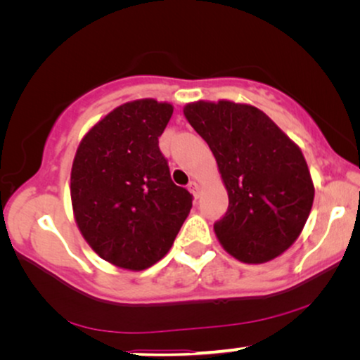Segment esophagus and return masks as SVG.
<instances>
[{"label": "esophagus", "mask_w": 360, "mask_h": 360, "mask_svg": "<svg viewBox=\"0 0 360 360\" xmlns=\"http://www.w3.org/2000/svg\"><path fill=\"white\" fill-rule=\"evenodd\" d=\"M198 188H200V186H198V181H196V180H191L188 184V190L191 191V193H193L195 198H198Z\"/></svg>", "instance_id": "34e87169"}]
</instances>
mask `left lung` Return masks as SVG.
<instances>
[{"instance_id":"1","label":"left lung","mask_w":360,"mask_h":360,"mask_svg":"<svg viewBox=\"0 0 360 360\" xmlns=\"http://www.w3.org/2000/svg\"><path fill=\"white\" fill-rule=\"evenodd\" d=\"M218 162L229 206L214 223L219 243L245 264L269 262L302 233L314 186L300 147L257 108L198 101L184 108Z\"/></svg>"}]
</instances>
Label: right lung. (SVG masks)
Wrapping results in <instances>:
<instances>
[{
	"mask_svg": "<svg viewBox=\"0 0 360 360\" xmlns=\"http://www.w3.org/2000/svg\"><path fill=\"white\" fill-rule=\"evenodd\" d=\"M174 106L136 100L88 131L72 165L70 195L78 229L112 265L144 270L164 257L193 196L170 179L159 137Z\"/></svg>",
	"mask_w": 360,
	"mask_h": 360,
	"instance_id": "right-lung-1",
	"label": "right lung"
}]
</instances>
